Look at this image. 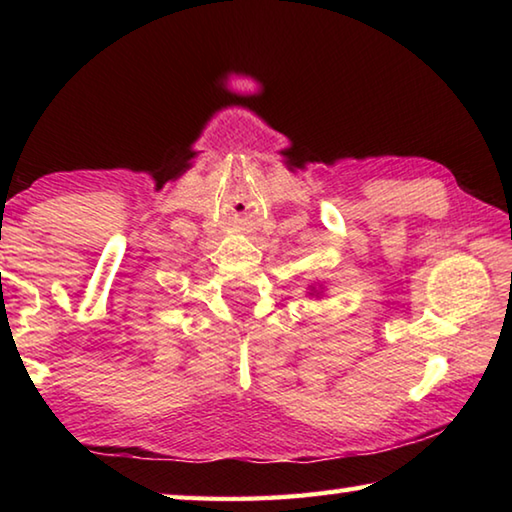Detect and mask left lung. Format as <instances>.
Listing matches in <instances>:
<instances>
[{
    "mask_svg": "<svg viewBox=\"0 0 512 512\" xmlns=\"http://www.w3.org/2000/svg\"><path fill=\"white\" fill-rule=\"evenodd\" d=\"M311 291H314V293H316V296H320V293H318V291H316L314 287H311ZM314 293H311V296H314Z\"/></svg>",
    "mask_w": 512,
    "mask_h": 512,
    "instance_id": "8db88e82",
    "label": "left lung"
}]
</instances>
